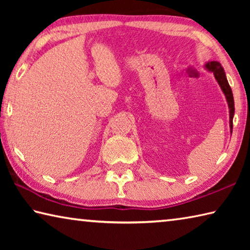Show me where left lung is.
I'll return each mask as SVG.
<instances>
[{"instance_id": "obj_1", "label": "left lung", "mask_w": 250, "mask_h": 250, "mask_svg": "<svg viewBox=\"0 0 250 250\" xmlns=\"http://www.w3.org/2000/svg\"><path fill=\"white\" fill-rule=\"evenodd\" d=\"M206 69L211 71L214 74L215 79L217 80L219 86H221L224 95L226 97L228 108H229V126H230V132L232 131V118H234L235 113V105H234V97H232V91L229 86V83L227 82L225 71L222 65L218 62H209L205 65Z\"/></svg>"}]
</instances>
